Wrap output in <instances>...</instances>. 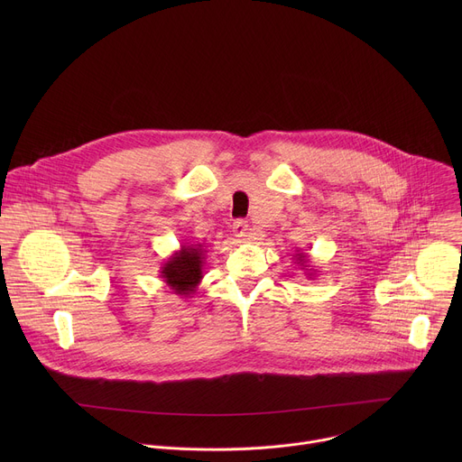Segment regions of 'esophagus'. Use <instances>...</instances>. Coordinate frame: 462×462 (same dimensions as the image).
I'll return each instance as SVG.
<instances>
[{
  "label": "esophagus",
  "mask_w": 462,
  "mask_h": 462,
  "mask_svg": "<svg viewBox=\"0 0 462 462\" xmlns=\"http://www.w3.org/2000/svg\"><path fill=\"white\" fill-rule=\"evenodd\" d=\"M232 232H234L236 237L243 239L245 243H255V241H259V239L263 237L261 230L250 226L248 221H243V219H239V221H236V223L232 225Z\"/></svg>",
  "instance_id": "obj_1"
}]
</instances>
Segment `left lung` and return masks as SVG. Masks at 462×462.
<instances>
[{
  "label": "left lung",
  "mask_w": 462,
  "mask_h": 462,
  "mask_svg": "<svg viewBox=\"0 0 462 462\" xmlns=\"http://www.w3.org/2000/svg\"><path fill=\"white\" fill-rule=\"evenodd\" d=\"M294 259H296V263H298V267H300V269L307 271V274H305L307 278H310V280H312V278L316 276V274H314L316 271H314V269H309V254L301 252V248H300V250L294 254Z\"/></svg>",
  "instance_id": "8db88e82"
}]
</instances>
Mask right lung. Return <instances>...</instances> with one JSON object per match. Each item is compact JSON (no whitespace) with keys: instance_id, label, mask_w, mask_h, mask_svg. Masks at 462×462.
I'll return each mask as SVG.
<instances>
[{"instance_id":"right-lung-1","label":"right lung","mask_w":462,"mask_h":462,"mask_svg":"<svg viewBox=\"0 0 462 462\" xmlns=\"http://www.w3.org/2000/svg\"><path fill=\"white\" fill-rule=\"evenodd\" d=\"M205 254L207 250L201 243L180 245V248L162 263L161 278L173 294L180 298H191V294H195L197 285L201 283L205 276Z\"/></svg>"}]
</instances>
